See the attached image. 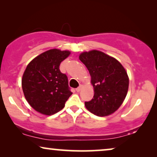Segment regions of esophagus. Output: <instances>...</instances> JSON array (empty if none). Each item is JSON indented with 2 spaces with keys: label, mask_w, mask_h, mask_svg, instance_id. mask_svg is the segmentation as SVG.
Wrapping results in <instances>:
<instances>
[{
  "label": "esophagus",
  "mask_w": 157,
  "mask_h": 157,
  "mask_svg": "<svg viewBox=\"0 0 157 157\" xmlns=\"http://www.w3.org/2000/svg\"><path fill=\"white\" fill-rule=\"evenodd\" d=\"M82 87H83V86H82V85H80L78 88H76V91L77 92H79V91H80L81 90V89H82Z\"/></svg>",
  "instance_id": "esophagus-1"
}]
</instances>
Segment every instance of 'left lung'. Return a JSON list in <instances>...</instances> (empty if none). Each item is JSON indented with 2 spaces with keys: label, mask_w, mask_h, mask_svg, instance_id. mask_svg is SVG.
Instances as JSON below:
<instances>
[{
  "label": "left lung",
  "mask_w": 157,
  "mask_h": 157,
  "mask_svg": "<svg viewBox=\"0 0 157 157\" xmlns=\"http://www.w3.org/2000/svg\"><path fill=\"white\" fill-rule=\"evenodd\" d=\"M79 59L89 70L94 89L93 98L85 102L86 109L98 117L115 112L127 94L128 77L126 70L117 59L99 51L83 52Z\"/></svg>",
  "instance_id": "1"
}]
</instances>
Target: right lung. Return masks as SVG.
<instances>
[{
  "instance_id": "obj_1",
  "label": "right lung",
  "mask_w": 157,
  "mask_h": 157,
  "mask_svg": "<svg viewBox=\"0 0 157 157\" xmlns=\"http://www.w3.org/2000/svg\"><path fill=\"white\" fill-rule=\"evenodd\" d=\"M68 51L51 49L30 62L22 78L25 99L38 112L52 115L59 112L72 94L68 77L59 69Z\"/></svg>"
}]
</instances>
